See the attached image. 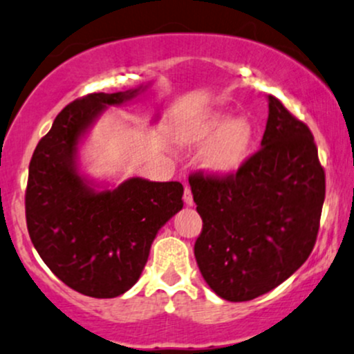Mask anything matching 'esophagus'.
<instances>
[{
  "instance_id": "34e87169",
  "label": "esophagus",
  "mask_w": 354,
  "mask_h": 354,
  "mask_svg": "<svg viewBox=\"0 0 354 354\" xmlns=\"http://www.w3.org/2000/svg\"><path fill=\"white\" fill-rule=\"evenodd\" d=\"M184 202H185V204H187V205H194V196H192V192H190V187H189V185H185Z\"/></svg>"
}]
</instances>
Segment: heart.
Wrapping results in <instances>:
<instances>
[{
    "mask_svg": "<svg viewBox=\"0 0 354 354\" xmlns=\"http://www.w3.org/2000/svg\"><path fill=\"white\" fill-rule=\"evenodd\" d=\"M190 138L197 144L207 142L202 150V164L216 176L236 174L252 153L254 130L245 118H234L222 112L202 115L194 125Z\"/></svg>",
    "mask_w": 354,
    "mask_h": 354,
    "instance_id": "1",
    "label": "heart"
}]
</instances>
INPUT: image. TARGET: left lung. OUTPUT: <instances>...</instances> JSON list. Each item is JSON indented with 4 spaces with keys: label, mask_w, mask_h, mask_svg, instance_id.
I'll list each match as a JSON object with an SVG mask.
<instances>
[{
    "label": "left lung",
    "mask_w": 354,
    "mask_h": 354,
    "mask_svg": "<svg viewBox=\"0 0 354 354\" xmlns=\"http://www.w3.org/2000/svg\"><path fill=\"white\" fill-rule=\"evenodd\" d=\"M261 149L232 176L189 177L202 232L194 254L205 283L241 303L272 291L315 248L326 178L311 130L269 95Z\"/></svg>",
    "instance_id": "1"
}]
</instances>
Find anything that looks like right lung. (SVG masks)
I'll list each match as a JSON object with an SVG mask.
<instances>
[{
  "label": "right lung",
  "mask_w": 354,
  "mask_h": 354,
  "mask_svg": "<svg viewBox=\"0 0 354 354\" xmlns=\"http://www.w3.org/2000/svg\"><path fill=\"white\" fill-rule=\"evenodd\" d=\"M147 86L90 93L66 105L38 142L28 172L26 225L51 272L90 297H117L137 283L150 245L182 209L180 182L132 177L98 190L80 174L78 145L106 106L133 100Z\"/></svg>",
  "instance_id": "add662e5"
}]
</instances>
